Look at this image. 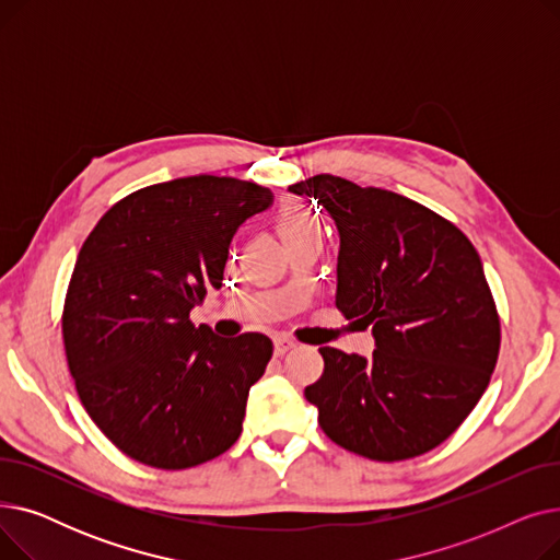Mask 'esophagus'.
I'll list each match as a JSON object with an SVG mask.
<instances>
[{
  "label": "esophagus",
  "instance_id": "1",
  "mask_svg": "<svg viewBox=\"0 0 560 560\" xmlns=\"http://www.w3.org/2000/svg\"><path fill=\"white\" fill-rule=\"evenodd\" d=\"M295 345H298L295 340H290V338H285V336H277V338H275V354H277V357H283L285 351L292 349Z\"/></svg>",
  "mask_w": 560,
  "mask_h": 560
}]
</instances>
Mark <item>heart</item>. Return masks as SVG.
Here are the masks:
<instances>
[{
    "instance_id": "obj_1",
    "label": "heart",
    "mask_w": 560,
    "mask_h": 560,
    "mask_svg": "<svg viewBox=\"0 0 560 560\" xmlns=\"http://www.w3.org/2000/svg\"><path fill=\"white\" fill-rule=\"evenodd\" d=\"M315 224H317L315 215L308 209H304L302 203H283L277 213V229L283 238L290 233H298V231L315 226Z\"/></svg>"
}]
</instances>
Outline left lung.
Returning <instances> with one entry per match:
<instances>
[{
	"mask_svg": "<svg viewBox=\"0 0 560 560\" xmlns=\"http://www.w3.org/2000/svg\"><path fill=\"white\" fill-rule=\"evenodd\" d=\"M317 199L340 235L336 306L370 329L372 359L319 347L304 395L336 445L372 460L438 447L472 413L499 357L481 258L450 220L404 195L317 174L288 188Z\"/></svg>",
	"mask_w": 560,
	"mask_h": 560,
	"instance_id": "8db88e82",
	"label": "left lung"
}]
</instances>
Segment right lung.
<instances>
[{"label": "right lung", "mask_w": 560, "mask_h": 560, "mask_svg": "<svg viewBox=\"0 0 560 560\" xmlns=\"http://www.w3.org/2000/svg\"><path fill=\"white\" fill-rule=\"evenodd\" d=\"M270 203L252 182L184 176L127 195L85 238L63 306L66 357L88 416L129 458L186 469L238 440L272 340L220 338L190 311L222 285L233 233Z\"/></svg>", "instance_id": "add662e5"}]
</instances>
